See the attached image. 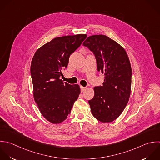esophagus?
Instances as JSON below:
<instances>
[{
  "label": "esophagus",
  "instance_id": "34e87169",
  "mask_svg": "<svg viewBox=\"0 0 160 160\" xmlns=\"http://www.w3.org/2000/svg\"><path fill=\"white\" fill-rule=\"evenodd\" d=\"M80 90H81V92H83V91H85L86 90V88L84 87H82V86H80Z\"/></svg>",
  "mask_w": 160,
  "mask_h": 160
}]
</instances>
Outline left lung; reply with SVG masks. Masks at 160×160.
<instances>
[{"label": "left lung", "instance_id": "obj_1", "mask_svg": "<svg viewBox=\"0 0 160 160\" xmlns=\"http://www.w3.org/2000/svg\"><path fill=\"white\" fill-rule=\"evenodd\" d=\"M94 54L98 72L105 74L102 86L94 87L88 101L93 117L103 123L116 120L127 106L131 93L132 71L125 49L104 35L88 37L83 43Z\"/></svg>", "mask_w": 160, "mask_h": 160}]
</instances>
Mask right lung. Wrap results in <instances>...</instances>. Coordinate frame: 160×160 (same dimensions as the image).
Returning a JSON list of instances; mask_svg holds the SVG:
<instances>
[{"mask_svg":"<svg viewBox=\"0 0 160 160\" xmlns=\"http://www.w3.org/2000/svg\"><path fill=\"white\" fill-rule=\"evenodd\" d=\"M87 37L78 34L55 38L38 48L33 57L30 73L34 100L43 117L52 123H60L67 118L80 93L78 85L63 83L60 77L70 55Z\"/></svg>","mask_w":160,"mask_h":160,"instance_id":"right-lung-1","label":"right lung"}]
</instances>
